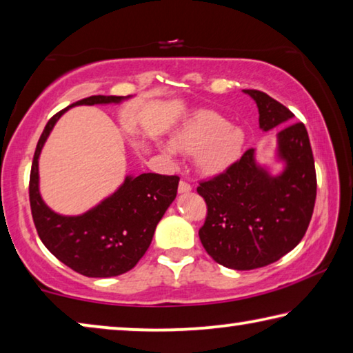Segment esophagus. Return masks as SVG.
Segmentation results:
<instances>
[{
  "label": "esophagus",
  "instance_id": "obj_1",
  "mask_svg": "<svg viewBox=\"0 0 353 353\" xmlns=\"http://www.w3.org/2000/svg\"><path fill=\"white\" fill-rule=\"evenodd\" d=\"M177 190H179V193H190L192 192V185H190V183H187V182H183V181H181L179 182V187H177Z\"/></svg>",
  "mask_w": 353,
  "mask_h": 353
}]
</instances>
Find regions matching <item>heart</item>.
<instances>
[{"mask_svg":"<svg viewBox=\"0 0 353 353\" xmlns=\"http://www.w3.org/2000/svg\"><path fill=\"white\" fill-rule=\"evenodd\" d=\"M243 148L242 128L209 110L187 117L172 133L171 144H160L161 152L170 160H176V150L196 157L198 168L207 176H218L229 170L242 157Z\"/></svg>","mask_w":353,"mask_h":353,"instance_id":"b5f03b06","label":"heart"}]
</instances>
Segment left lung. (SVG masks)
Segmentation results:
<instances>
[{
    "label": "left lung",
    "mask_w": 353,
    "mask_h": 353,
    "mask_svg": "<svg viewBox=\"0 0 353 353\" xmlns=\"http://www.w3.org/2000/svg\"><path fill=\"white\" fill-rule=\"evenodd\" d=\"M268 132L294 119L292 111L256 89H243ZM275 163L257 161L250 149L226 172L203 182L198 193L207 203L199 239L207 254L234 270L265 267L288 254L303 239L316 203V168L306 127L297 122L276 133Z\"/></svg>",
    "instance_id": "left-lung-1"
}]
</instances>
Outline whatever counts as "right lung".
Returning a JSON list of instances; mask_svg holds the SVG:
<instances>
[{
	"label": "right lung",
	"instance_id": "right-lung-1",
	"mask_svg": "<svg viewBox=\"0 0 353 353\" xmlns=\"http://www.w3.org/2000/svg\"><path fill=\"white\" fill-rule=\"evenodd\" d=\"M128 99L132 96H92L72 106L121 105ZM69 108L54 114L39 138L30 177L32 220L47 250L72 270L91 278L122 275L148 251L157 225L176 199L179 177L127 174L117 190L85 214L63 215L50 209L41 194L39 159L56 122Z\"/></svg>",
	"mask_w": 353,
	"mask_h": 353
}]
</instances>
